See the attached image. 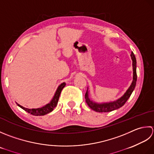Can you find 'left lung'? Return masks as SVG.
<instances>
[{
  "label": "left lung",
  "instance_id": "1",
  "mask_svg": "<svg viewBox=\"0 0 154 154\" xmlns=\"http://www.w3.org/2000/svg\"><path fill=\"white\" fill-rule=\"evenodd\" d=\"M131 57L132 59V65H133V82L131 83L130 87L128 88L126 91V92L124 94V95L121 97L120 99L115 102H110V103H96L95 102H93L92 100H90L88 98V90L85 94V99L86 102L89 107L93 109L94 111L97 112H112L115 109H118L123 106L125 103L126 102L128 98H130L131 93H132L133 90H134L135 87H136V81H137V73H136V59L135 57V55L133 52L131 53Z\"/></svg>",
  "mask_w": 154,
  "mask_h": 154
}]
</instances>
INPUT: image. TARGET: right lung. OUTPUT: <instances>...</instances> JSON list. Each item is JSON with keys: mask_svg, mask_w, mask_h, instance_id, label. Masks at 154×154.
Instances as JSON below:
<instances>
[{"mask_svg": "<svg viewBox=\"0 0 154 154\" xmlns=\"http://www.w3.org/2000/svg\"><path fill=\"white\" fill-rule=\"evenodd\" d=\"M65 86H66V84L64 82L61 84L60 85L58 86L57 90H56L54 98H52V101L49 103H48V104H46V106H43V107H42V108H36V109H28V108L23 107V106H21L19 104H18V106H19V107H20L22 109H23L24 110H25L28 113H29V114H32L33 116H38L46 115L47 114H48V113L51 112L53 109H54V108L56 107V105H57L59 97H60V93H61V91L62 90V89L64 88V87Z\"/></svg>", "mask_w": 154, "mask_h": 154, "instance_id": "1", "label": "right lung"}]
</instances>
